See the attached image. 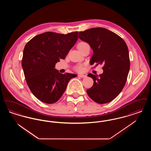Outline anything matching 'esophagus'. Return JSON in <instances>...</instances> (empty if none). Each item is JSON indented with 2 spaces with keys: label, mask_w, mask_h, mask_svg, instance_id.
I'll return each instance as SVG.
<instances>
[{
  "label": "esophagus",
  "mask_w": 151,
  "mask_h": 151,
  "mask_svg": "<svg viewBox=\"0 0 151 151\" xmlns=\"http://www.w3.org/2000/svg\"><path fill=\"white\" fill-rule=\"evenodd\" d=\"M78 76L81 78H84L86 77V75H79Z\"/></svg>",
  "instance_id": "obj_1"
}]
</instances>
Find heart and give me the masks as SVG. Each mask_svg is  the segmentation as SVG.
<instances>
[{
    "mask_svg": "<svg viewBox=\"0 0 151 151\" xmlns=\"http://www.w3.org/2000/svg\"><path fill=\"white\" fill-rule=\"evenodd\" d=\"M86 43L84 42H80V43L78 44V49L80 48V47L84 46V45H86ZM83 69H84V68H83V67L82 65H77V66H76V67H75V70L76 71H78V72H82V71H83Z\"/></svg>",
    "mask_w": 151,
    "mask_h": 151,
    "instance_id": "b5f03b06",
    "label": "heart"
}]
</instances>
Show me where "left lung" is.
<instances>
[{"label":"left lung","instance_id":"obj_1","mask_svg":"<svg viewBox=\"0 0 151 151\" xmlns=\"http://www.w3.org/2000/svg\"><path fill=\"white\" fill-rule=\"evenodd\" d=\"M79 38L93 50L91 65L104 64L102 74L88 75L94 83L86 93L98 104L108 103L121 92L127 81L130 65L127 46L121 37L104 28L80 32Z\"/></svg>","mask_w":151,"mask_h":151}]
</instances>
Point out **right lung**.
I'll use <instances>...</instances> for the list:
<instances>
[{"label": "right lung", "mask_w": 151, "mask_h": 151, "mask_svg": "<svg viewBox=\"0 0 151 151\" xmlns=\"http://www.w3.org/2000/svg\"><path fill=\"white\" fill-rule=\"evenodd\" d=\"M78 39V32L67 35L51 32L34 37L25 46L22 67L27 83L33 95L46 104H53L65 92L67 84L77 75L62 74L55 65L65 59Z\"/></svg>", "instance_id": "right-lung-1"}]
</instances>
